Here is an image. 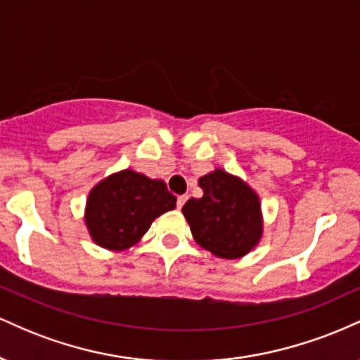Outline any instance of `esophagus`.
Instances as JSON below:
<instances>
[{
  "label": "esophagus",
  "mask_w": 360,
  "mask_h": 360,
  "mask_svg": "<svg viewBox=\"0 0 360 360\" xmlns=\"http://www.w3.org/2000/svg\"><path fill=\"white\" fill-rule=\"evenodd\" d=\"M186 201H188V196H186V194H183V196H177V208H183Z\"/></svg>",
  "instance_id": "obj_1"
}]
</instances>
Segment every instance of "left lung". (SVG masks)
Returning a JSON list of instances; mask_svg holds the SVG:
<instances>
[{
	"instance_id": "1",
	"label": "left lung",
	"mask_w": 360,
	"mask_h": 360,
	"mask_svg": "<svg viewBox=\"0 0 360 360\" xmlns=\"http://www.w3.org/2000/svg\"><path fill=\"white\" fill-rule=\"evenodd\" d=\"M200 188L203 196L183 206L194 240L223 259H238L254 249L262 235L257 194L221 169L200 177Z\"/></svg>"
}]
</instances>
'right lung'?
<instances>
[{
    "label": "right lung",
    "mask_w": 360,
    "mask_h": 360,
    "mask_svg": "<svg viewBox=\"0 0 360 360\" xmlns=\"http://www.w3.org/2000/svg\"><path fill=\"white\" fill-rule=\"evenodd\" d=\"M174 208L176 196L164 181L127 169L89 193L86 225L98 245L123 250L139 242L157 217Z\"/></svg>",
    "instance_id": "1"
}]
</instances>
